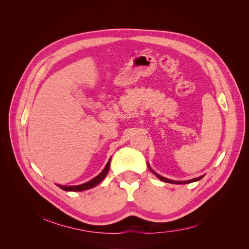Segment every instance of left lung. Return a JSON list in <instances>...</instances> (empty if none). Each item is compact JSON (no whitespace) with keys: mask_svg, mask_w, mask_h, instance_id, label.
Listing matches in <instances>:
<instances>
[{"mask_svg":"<svg viewBox=\"0 0 249 249\" xmlns=\"http://www.w3.org/2000/svg\"><path fill=\"white\" fill-rule=\"evenodd\" d=\"M151 169V168H150ZM160 180H162V181H164V182H168V183H174V184H187V183H191V182H195V181H198V180H200L203 176H200V177H198V178H194V179H191V180H187V181H173V180H170V179H167V178H165V177H162V176H160L159 174H157V173H155L153 170H151Z\"/></svg>","mask_w":249,"mask_h":249,"instance_id":"8db88e82","label":"left lung"}]
</instances>
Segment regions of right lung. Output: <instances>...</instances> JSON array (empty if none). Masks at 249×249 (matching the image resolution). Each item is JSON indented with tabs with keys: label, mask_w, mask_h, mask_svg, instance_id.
I'll return each mask as SVG.
<instances>
[{
	"label": "right lung",
	"mask_w": 249,
	"mask_h": 249,
	"mask_svg": "<svg viewBox=\"0 0 249 249\" xmlns=\"http://www.w3.org/2000/svg\"><path fill=\"white\" fill-rule=\"evenodd\" d=\"M110 162L111 159H109L108 163L106 164L105 168L103 169V171L99 174L98 176H96L95 178H93L92 180H90L87 183L81 184V185H77V186H64V185H58V187H60L61 189L65 190V191H84L87 189H90L96 185H98L100 182L105 178V176L107 175L108 171H109V167H110Z\"/></svg>",
	"instance_id": "1"
}]
</instances>
